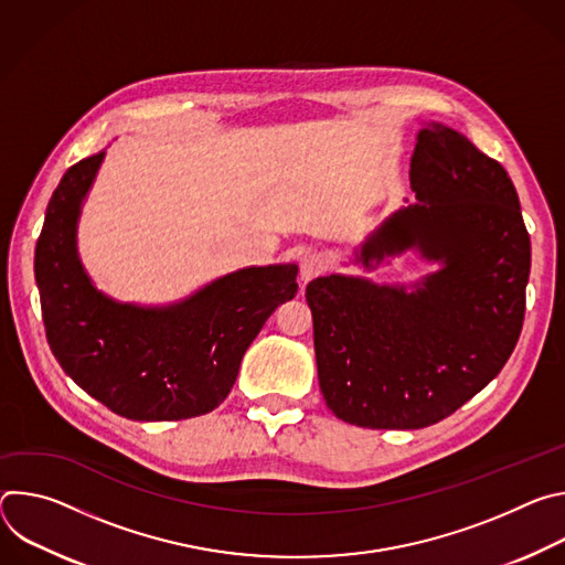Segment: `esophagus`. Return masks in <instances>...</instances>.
I'll use <instances>...</instances> for the list:
<instances>
[{
  "label": "esophagus",
  "mask_w": 565,
  "mask_h": 565,
  "mask_svg": "<svg viewBox=\"0 0 565 565\" xmlns=\"http://www.w3.org/2000/svg\"><path fill=\"white\" fill-rule=\"evenodd\" d=\"M324 268H327L324 257L317 255V253H306L299 259V279H301V284H308L310 279H315L317 275L324 273Z\"/></svg>",
  "instance_id": "34e87169"
}]
</instances>
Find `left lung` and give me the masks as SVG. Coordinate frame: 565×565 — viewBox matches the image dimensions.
I'll use <instances>...</instances> for the list:
<instances>
[{
  "label": "left lung",
  "mask_w": 565,
  "mask_h": 565,
  "mask_svg": "<svg viewBox=\"0 0 565 565\" xmlns=\"http://www.w3.org/2000/svg\"><path fill=\"white\" fill-rule=\"evenodd\" d=\"M409 179L418 201L386 216L351 262L375 270L416 250L438 270L412 284L329 275L306 286L319 388L340 420L369 429L451 416L501 373L525 315L530 234L503 166L425 122Z\"/></svg>",
  "instance_id": "obj_1"
}]
</instances>
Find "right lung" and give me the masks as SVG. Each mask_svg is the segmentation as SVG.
Returning <instances> with one entry per match:
<instances>
[{
	"label": "right lung",
	"mask_w": 565,
	"mask_h": 565,
	"mask_svg": "<svg viewBox=\"0 0 565 565\" xmlns=\"http://www.w3.org/2000/svg\"><path fill=\"white\" fill-rule=\"evenodd\" d=\"M105 149L66 170L35 246L49 347L64 373L129 420H188L227 397L275 308L297 295V264L227 273L168 306L116 301L77 255V221Z\"/></svg>",
	"instance_id": "add662e5"
}]
</instances>
